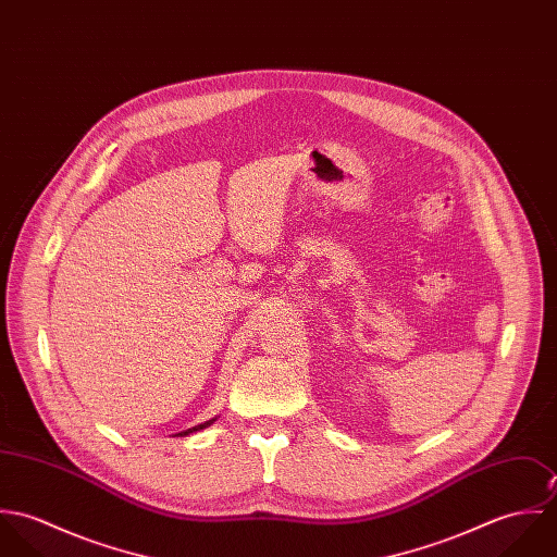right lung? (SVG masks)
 I'll list each match as a JSON object with an SVG mask.
<instances>
[{"mask_svg":"<svg viewBox=\"0 0 557 557\" xmlns=\"http://www.w3.org/2000/svg\"><path fill=\"white\" fill-rule=\"evenodd\" d=\"M214 422V418L212 420H208V422H203V424H197V426H193V429H186V431H182V433H177V435H188V433H193V431H199V429H206L208 424H212Z\"/></svg>","mask_w":557,"mask_h":557,"instance_id":"right-lung-1","label":"right lung"}]
</instances>
